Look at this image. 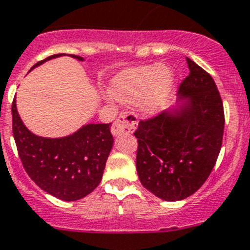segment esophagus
Returning a JSON list of instances; mask_svg holds the SVG:
<instances>
[{
	"label": "esophagus",
	"mask_w": 250,
	"mask_h": 250,
	"mask_svg": "<svg viewBox=\"0 0 250 250\" xmlns=\"http://www.w3.org/2000/svg\"><path fill=\"white\" fill-rule=\"evenodd\" d=\"M137 115L133 112H123L115 119L112 125V133L119 136L122 133H131L137 127Z\"/></svg>",
	"instance_id": "esophagus-1"
}]
</instances>
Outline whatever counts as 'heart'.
<instances>
[{
  "instance_id": "heart-1",
  "label": "heart",
  "mask_w": 250,
  "mask_h": 250,
  "mask_svg": "<svg viewBox=\"0 0 250 250\" xmlns=\"http://www.w3.org/2000/svg\"><path fill=\"white\" fill-rule=\"evenodd\" d=\"M173 87V75L165 66H140L119 72L110 83V93L122 103L142 99L146 114H154L165 105Z\"/></svg>"
}]
</instances>
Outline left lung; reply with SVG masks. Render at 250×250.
<instances>
[{"label":"left lung","instance_id":"1","mask_svg":"<svg viewBox=\"0 0 250 250\" xmlns=\"http://www.w3.org/2000/svg\"><path fill=\"white\" fill-rule=\"evenodd\" d=\"M189 75L179 93L188 98L178 114L141 119L136 167L142 186L164 201H180L200 189L220 154L224 105L212 76L187 58Z\"/></svg>","mask_w":250,"mask_h":250}]
</instances>
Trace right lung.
<instances>
[{
  "mask_svg": "<svg viewBox=\"0 0 250 250\" xmlns=\"http://www.w3.org/2000/svg\"><path fill=\"white\" fill-rule=\"evenodd\" d=\"M53 54L31 67L39 66ZM80 61L83 57L72 56ZM12 133L25 171L42 189L62 201H77L99 186L113 147L110 123L86 125L63 138L33 135L20 119L12 102Z\"/></svg>",
  "mask_w": 250,
  "mask_h": 250,
  "instance_id": "obj_1",
  "label": "right lung"
}]
</instances>
